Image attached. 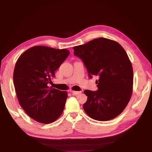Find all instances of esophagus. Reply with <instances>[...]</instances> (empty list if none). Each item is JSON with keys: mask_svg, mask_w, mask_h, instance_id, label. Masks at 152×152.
Returning a JSON list of instances; mask_svg holds the SVG:
<instances>
[{"mask_svg": "<svg viewBox=\"0 0 152 152\" xmlns=\"http://www.w3.org/2000/svg\"><path fill=\"white\" fill-rule=\"evenodd\" d=\"M70 92H71V94L73 95H78L81 93V92H80V91H70Z\"/></svg>", "mask_w": 152, "mask_h": 152, "instance_id": "34e87169", "label": "esophagus"}]
</instances>
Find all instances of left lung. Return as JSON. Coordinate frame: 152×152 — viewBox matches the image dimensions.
Segmentation results:
<instances>
[{"label":"left lung","mask_w":152,"mask_h":152,"mask_svg":"<svg viewBox=\"0 0 152 152\" xmlns=\"http://www.w3.org/2000/svg\"><path fill=\"white\" fill-rule=\"evenodd\" d=\"M73 48L90 78L99 76L96 91H84L88 96L83 105L84 111L100 121L117 117L127 107L133 92V68L126 51L119 43L103 37Z\"/></svg>","instance_id":"left-lung-1"}]
</instances>
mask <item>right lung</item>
Listing matches in <instances>:
<instances>
[{"label":"right lung","mask_w":152,"mask_h":152,"mask_svg":"<svg viewBox=\"0 0 152 152\" xmlns=\"http://www.w3.org/2000/svg\"><path fill=\"white\" fill-rule=\"evenodd\" d=\"M69 54L66 49L40 45L28 49L18 58L13 73L15 92L20 107L36 121L49 124L63 113L68 93L48 84Z\"/></svg>","instance_id":"obj_1"}]
</instances>
